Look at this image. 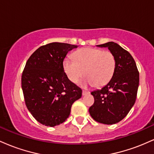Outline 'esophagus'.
<instances>
[{
  "label": "esophagus",
  "instance_id": "obj_1",
  "mask_svg": "<svg viewBox=\"0 0 154 154\" xmlns=\"http://www.w3.org/2000/svg\"><path fill=\"white\" fill-rule=\"evenodd\" d=\"M90 92L89 91H82V95H86L88 94H89Z\"/></svg>",
  "mask_w": 154,
  "mask_h": 154
}]
</instances>
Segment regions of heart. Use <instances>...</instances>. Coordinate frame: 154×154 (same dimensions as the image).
Wrapping results in <instances>:
<instances>
[{"label": "heart", "instance_id": "obj_1", "mask_svg": "<svg viewBox=\"0 0 154 154\" xmlns=\"http://www.w3.org/2000/svg\"><path fill=\"white\" fill-rule=\"evenodd\" d=\"M74 59L66 58L63 66L68 78L77 82L85 74L82 85L100 87L110 80L115 69L114 54L109 51L93 48H83L73 55Z\"/></svg>", "mask_w": 154, "mask_h": 154}]
</instances>
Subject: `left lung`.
I'll return each mask as SVG.
<instances>
[{"label":"left lung","instance_id":"1","mask_svg":"<svg viewBox=\"0 0 154 154\" xmlns=\"http://www.w3.org/2000/svg\"><path fill=\"white\" fill-rule=\"evenodd\" d=\"M96 46L108 48L114 54L116 66L110 80L100 90L91 93L95 102L89 113L98 122L113 125L122 120L135 104L139 72L132 56L117 43L108 42Z\"/></svg>","mask_w":154,"mask_h":154}]
</instances>
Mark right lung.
<instances>
[{
    "instance_id": "add662e5",
    "label": "right lung",
    "mask_w": 154,
    "mask_h": 154,
    "mask_svg": "<svg viewBox=\"0 0 154 154\" xmlns=\"http://www.w3.org/2000/svg\"><path fill=\"white\" fill-rule=\"evenodd\" d=\"M78 46L51 43L40 46L26 61L22 88L28 110L37 121L54 127L66 121L72 105L82 97V90L64 72L66 54Z\"/></svg>"
}]
</instances>
